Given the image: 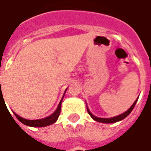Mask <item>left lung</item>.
I'll return each instance as SVG.
<instances>
[{"mask_svg": "<svg viewBox=\"0 0 151 151\" xmlns=\"http://www.w3.org/2000/svg\"><path fill=\"white\" fill-rule=\"evenodd\" d=\"M138 99H137L135 102L132 104V105L131 106L130 108L127 109L126 112H124L122 114H120V115L115 116V117H113V118H109V119H103V118H98V117H96L95 115H93L90 112V110L88 109V108H86L87 109V112L88 114H90V116L95 121H96V122H100V123H116V122H119V121H121V120L124 119L127 115H129V114H130L132 111V109L134 108L135 105H136V103H137V101Z\"/></svg>", "mask_w": 151, "mask_h": 151, "instance_id": "obj_1", "label": "left lung"}]
</instances>
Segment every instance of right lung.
<instances>
[{
  "label": "right lung",
  "mask_w": 151,
  "mask_h": 151,
  "mask_svg": "<svg viewBox=\"0 0 151 151\" xmlns=\"http://www.w3.org/2000/svg\"><path fill=\"white\" fill-rule=\"evenodd\" d=\"M66 91V90H65ZM64 93V96L65 94ZM64 98V96H63ZM63 98L61 99L60 104L58 105L57 109L55 112L51 114V115L48 116L46 118H44V119H37V120H29V119H23L22 117L19 116L18 114H16L15 113L13 112L14 114V115L16 116V118L19 119V121H20L21 123H24L27 126H29V127H46V126H49L50 124H53L54 123H55L57 121L58 118L60 116V114L61 110V102L63 101Z\"/></svg>",
  "instance_id": "1"
}]
</instances>
